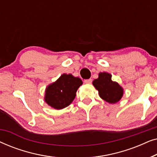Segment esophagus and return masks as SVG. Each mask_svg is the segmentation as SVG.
<instances>
[{
    "instance_id": "1",
    "label": "esophagus",
    "mask_w": 157,
    "mask_h": 157,
    "mask_svg": "<svg viewBox=\"0 0 157 157\" xmlns=\"http://www.w3.org/2000/svg\"><path fill=\"white\" fill-rule=\"evenodd\" d=\"M92 82V79L89 78V79H86L84 80V83H91Z\"/></svg>"
}]
</instances>
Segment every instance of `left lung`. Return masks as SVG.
Listing matches in <instances>:
<instances>
[{
  "mask_svg": "<svg viewBox=\"0 0 157 157\" xmlns=\"http://www.w3.org/2000/svg\"><path fill=\"white\" fill-rule=\"evenodd\" d=\"M93 85L98 91L100 97L110 104L118 102L123 96V89L111 80V75L108 73H100L98 78L93 81Z\"/></svg>",
  "mask_w": 157,
  "mask_h": 157,
  "instance_id": "8db88e82",
  "label": "left lung"
}]
</instances>
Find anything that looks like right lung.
I'll use <instances>...</instances> for the list:
<instances>
[{"label": "right lung", "mask_w": 157, "mask_h": 157, "mask_svg": "<svg viewBox=\"0 0 157 157\" xmlns=\"http://www.w3.org/2000/svg\"><path fill=\"white\" fill-rule=\"evenodd\" d=\"M82 83L78 77L63 74L55 83L47 87L45 101L54 109L65 108L74 101L77 90Z\"/></svg>", "instance_id": "obj_1"}]
</instances>
